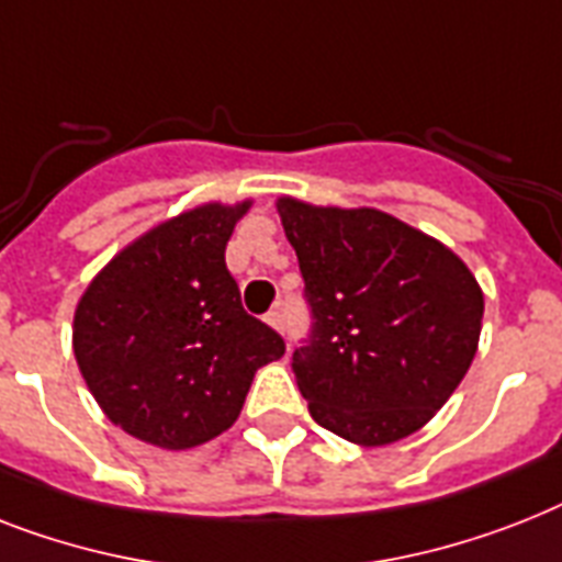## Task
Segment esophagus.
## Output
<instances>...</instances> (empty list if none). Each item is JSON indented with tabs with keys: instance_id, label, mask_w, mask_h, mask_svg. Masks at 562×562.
Instances as JSON below:
<instances>
[{
	"instance_id": "1",
	"label": "esophagus",
	"mask_w": 562,
	"mask_h": 562,
	"mask_svg": "<svg viewBox=\"0 0 562 562\" xmlns=\"http://www.w3.org/2000/svg\"><path fill=\"white\" fill-rule=\"evenodd\" d=\"M266 323H268V326L277 328V331H282V312H268Z\"/></svg>"
}]
</instances>
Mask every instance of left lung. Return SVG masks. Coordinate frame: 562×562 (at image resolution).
Instances as JSON below:
<instances>
[{
	"mask_svg": "<svg viewBox=\"0 0 562 562\" xmlns=\"http://www.w3.org/2000/svg\"><path fill=\"white\" fill-rule=\"evenodd\" d=\"M312 331L291 369L321 427L363 447L422 430L476 355L485 296L453 250L372 207L282 195Z\"/></svg>",
	"mask_w": 562,
	"mask_h": 562,
	"instance_id": "8db88e82",
	"label": "left lung"
}]
</instances>
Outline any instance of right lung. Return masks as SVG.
Returning a JSON list of instances; mask_svg holds the SVG:
<instances>
[{"mask_svg":"<svg viewBox=\"0 0 562 562\" xmlns=\"http://www.w3.org/2000/svg\"><path fill=\"white\" fill-rule=\"evenodd\" d=\"M250 202L202 204L135 239L89 282L75 312V358L112 424L187 450L239 418L282 337L241 308L225 266Z\"/></svg>","mask_w":562,"mask_h":562,"instance_id":"add662e5","label":"right lung"}]
</instances>
